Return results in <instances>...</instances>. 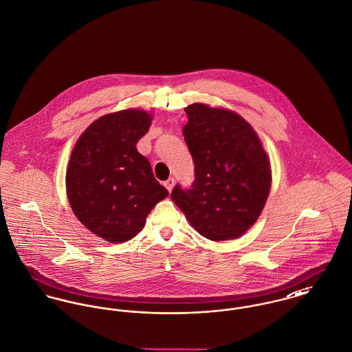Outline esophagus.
Wrapping results in <instances>:
<instances>
[{
  "label": "esophagus",
  "mask_w": 352,
  "mask_h": 352,
  "mask_svg": "<svg viewBox=\"0 0 352 352\" xmlns=\"http://www.w3.org/2000/svg\"><path fill=\"white\" fill-rule=\"evenodd\" d=\"M174 184H175V179L174 178H168L167 181H164V188L168 190V191H171L173 190V188H174Z\"/></svg>",
  "instance_id": "34e87169"
}]
</instances>
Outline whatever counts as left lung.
Masks as SVG:
<instances>
[{"mask_svg": "<svg viewBox=\"0 0 352 352\" xmlns=\"http://www.w3.org/2000/svg\"><path fill=\"white\" fill-rule=\"evenodd\" d=\"M185 142L194 162L191 188L171 192L191 226L212 241L239 239L270 195L271 164L253 127L239 113L194 103L185 109Z\"/></svg>", "mask_w": 352, "mask_h": 352, "instance_id": "obj_1", "label": "left lung"}]
</instances>
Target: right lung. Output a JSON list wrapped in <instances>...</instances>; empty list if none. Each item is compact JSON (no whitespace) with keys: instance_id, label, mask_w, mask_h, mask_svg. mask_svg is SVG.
I'll use <instances>...</instances> for the list:
<instances>
[{"instance_id":"add662e5","label":"right lung","mask_w":352,"mask_h":352,"mask_svg":"<svg viewBox=\"0 0 352 352\" xmlns=\"http://www.w3.org/2000/svg\"><path fill=\"white\" fill-rule=\"evenodd\" d=\"M151 120L143 109L103 115L81 134L71 154L65 175L69 205L88 230L109 243L135 237L153 208L168 195L136 150Z\"/></svg>"}]
</instances>
